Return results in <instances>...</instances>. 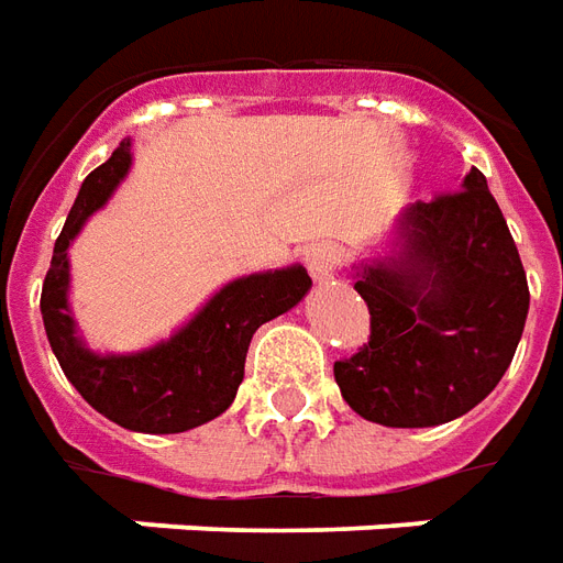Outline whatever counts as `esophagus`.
I'll list each match as a JSON object with an SVG mask.
<instances>
[{
  "label": "esophagus",
  "mask_w": 563,
  "mask_h": 563,
  "mask_svg": "<svg viewBox=\"0 0 563 563\" xmlns=\"http://www.w3.org/2000/svg\"><path fill=\"white\" fill-rule=\"evenodd\" d=\"M306 266H309L314 282H330L335 276V269H339V252L332 245H327V242H318V245H311L309 252H306Z\"/></svg>",
  "instance_id": "34e87169"
}]
</instances>
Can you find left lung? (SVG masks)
I'll list each match as a JSON object with an SVG mask.
<instances>
[{"label": "left lung", "mask_w": 563, "mask_h": 563, "mask_svg": "<svg viewBox=\"0 0 563 563\" xmlns=\"http://www.w3.org/2000/svg\"><path fill=\"white\" fill-rule=\"evenodd\" d=\"M368 344L339 360L335 384L360 417L426 429L462 417L498 387L528 318V278L486 176L411 203L396 249L356 266Z\"/></svg>", "instance_id": "1"}]
</instances>
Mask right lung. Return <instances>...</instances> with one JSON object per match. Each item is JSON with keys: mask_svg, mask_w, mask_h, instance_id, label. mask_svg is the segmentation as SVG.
<instances>
[{"mask_svg": "<svg viewBox=\"0 0 563 563\" xmlns=\"http://www.w3.org/2000/svg\"><path fill=\"white\" fill-rule=\"evenodd\" d=\"M129 167L131 141H122L77 191L41 287L44 330L65 377L98 413L131 432H188L231 408L252 335L261 323L294 309L309 294L311 278L299 264L236 278L167 342L137 354H92L68 311V245L108 203Z\"/></svg>", "mask_w": 563, "mask_h": 563, "instance_id": "add662e5", "label": "right lung"}]
</instances>
